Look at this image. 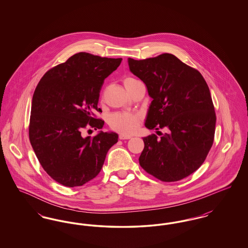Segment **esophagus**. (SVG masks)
<instances>
[{
  "label": "esophagus",
  "instance_id": "esophagus-1",
  "mask_svg": "<svg viewBox=\"0 0 248 248\" xmlns=\"http://www.w3.org/2000/svg\"><path fill=\"white\" fill-rule=\"evenodd\" d=\"M119 139L124 140H129V139H131V137L130 136H126V135H124V134H120L119 135Z\"/></svg>",
  "mask_w": 248,
  "mask_h": 248
}]
</instances>
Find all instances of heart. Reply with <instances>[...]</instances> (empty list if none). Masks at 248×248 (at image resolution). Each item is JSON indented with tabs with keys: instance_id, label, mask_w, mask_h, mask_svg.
Segmentation results:
<instances>
[{
	"instance_id": "heart-1",
	"label": "heart",
	"mask_w": 248,
	"mask_h": 248,
	"mask_svg": "<svg viewBox=\"0 0 248 248\" xmlns=\"http://www.w3.org/2000/svg\"><path fill=\"white\" fill-rule=\"evenodd\" d=\"M137 80L131 77H127L124 80V85L127 88L130 84ZM140 123V116L139 114L126 113V112H116L113 113L108 120V124L111 129L115 130L122 134L129 135L135 132Z\"/></svg>"
}]
</instances>
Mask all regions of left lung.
<instances>
[{"mask_svg": "<svg viewBox=\"0 0 248 248\" xmlns=\"http://www.w3.org/2000/svg\"><path fill=\"white\" fill-rule=\"evenodd\" d=\"M128 64L153 97L146 127L166 130L160 132L161 139L155 134L143 139L140 165L161 181L188 177L202 165L214 142L217 117L207 83L199 71L172 54L129 58Z\"/></svg>", "mask_w": 248, "mask_h": 248, "instance_id": "8db88e82", "label": "left lung"}]
</instances>
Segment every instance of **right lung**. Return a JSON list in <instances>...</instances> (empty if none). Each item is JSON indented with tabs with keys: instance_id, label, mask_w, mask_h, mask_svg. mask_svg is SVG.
<instances>
[{
	"instance_id": "add662e5",
	"label": "right lung",
	"mask_w": 248,
	"mask_h": 248,
	"mask_svg": "<svg viewBox=\"0 0 248 248\" xmlns=\"http://www.w3.org/2000/svg\"><path fill=\"white\" fill-rule=\"evenodd\" d=\"M122 59L77 53L45 73L32 96L29 138L36 156L54 180L78 187L96 177L108 151L118 141L116 133L83 136L86 128L101 129L96 118L99 93Z\"/></svg>"
}]
</instances>
